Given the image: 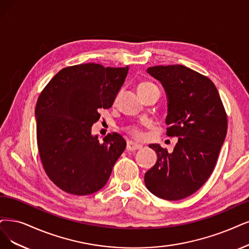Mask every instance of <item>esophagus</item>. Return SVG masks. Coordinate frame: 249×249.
I'll return each mask as SVG.
<instances>
[{
  "mask_svg": "<svg viewBox=\"0 0 249 249\" xmlns=\"http://www.w3.org/2000/svg\"><path fill=\"white\" fill-rule=\"evenodd\" d=\"M142 148V144H139L133 142H127V151H136V150H141Z\"/></svg>",
  "mask_w": 249,
  "mask_h": 249,
  "instance_id": "34e87169",
  "label": "esophagus"
}]
</instances>
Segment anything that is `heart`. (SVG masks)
<instances>
[{"instance_id": "b5f03b06", "label": "heart", "mask_w": 249, "mask_h": 249, "mask_svg": "<svg viewBox=\"0 0 249 249\" xmlns=\"http://www.w3.org/2000/svg\"><path fill=\"white\" fill-rule=\"evenodd\" d=\"M154 86L155 85L152 84V83L142 82V83H141V84L139 85V92L141 93V92H142V91H144L146 89H150L151 87H154ZM118 97H119V95H117L116 100L118 99ZM126 131L129 133V134H131L133 137H136V139H137V137H141L142 135L141 127L137 126V125H130V126L126 127Z\"/></svg>"}]
</instances>
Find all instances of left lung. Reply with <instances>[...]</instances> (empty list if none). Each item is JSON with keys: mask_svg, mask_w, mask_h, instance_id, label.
<instances>
[{"mask_svg": "<svg viewBox=\"0 0 249 249\" xmlns=\"http://www.w3.org/2000/svg\"><path fill=\"white\" fill-rule=\"evenodd\" d=\"M161 82L167 96L166 134L178 137L172 153L150 144L158 159L144 174L148 190L161 199L194 194L213 173L225 142L228 119L213 82L181 64L146 70Z\"/></svg>", "mask_w": 249, "mask_h": 249, "instance_id": "obj_1", "label": "left lung"}]
</instances>
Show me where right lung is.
Instances as JSON below:
<instances>
[{
  "label": "right lung",
  "mask_w": 249,
  "mask_h": 249,
  "mask_svg": "<svg viewBox=\"0 0 249 249\" xmlns=\"http://www.w3.org/2000/svg\"><path fill=\"white\" fill-rule=\"evenodd\" d=\"M129 68L84 63L64 68L41 92L36 106V142L48 178L72 195L105 187L126 142L114 132L104 142L91 134L101 108L113 106Z\"/></svg>",
  "instance_id": "right-lung-1"
}]
</instances>
